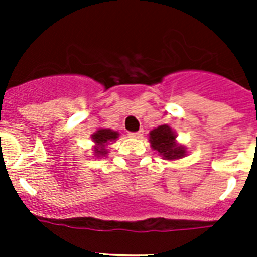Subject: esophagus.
Wrapping results in <instances>:
<instances>
[{
	"label": "esophagus",
	"instance_id": "34e87169",
	"mask_svg": "<svg viewBox=\"0 0 257 257\" xmlns=\"http://www.w3.org/2000/svg\"><path fill=\"white\" fill-rule=\"evenodd\" d=\"M128 136H130V138H136V139H139V138H142L143 136V131L140 130L138 131V133H130L128 134Z\"/></svg>",
	"mask_w": 257,
	"mask_h": 257
}]
</instances>
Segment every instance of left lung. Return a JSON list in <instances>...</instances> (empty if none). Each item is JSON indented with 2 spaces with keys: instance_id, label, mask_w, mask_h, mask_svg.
I'll return each mask as SVG.
<instances>
[{
  "instance_id": "left-lung-1",
  "label": "left lung",
  "mask_w": 257,
  "mask_h": 257,
  "mask_svg": "<svg viewBox=\"0 0 257 257\" xmlns=\"http://www.w3.org/2000/svg\"><path fill=\"white\" fill-rule=\"evenodd\" d=\"M149 143L153 151L158 153L163 160L176 161L187 156L188 149L185 145L179 144L176 133L169 124H161L149 133Z\"/></svg>"
}]
</instances>
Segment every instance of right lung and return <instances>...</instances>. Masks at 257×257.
Masks as SVG:
<instances>
[{
  "instance_id": "add662e5",
  "label": "right lung",
  "mask_w": 257,
  "mask_h": 257,
  "mask_svg": "<svg viewBox=\"0 0 257 257\" xmlns=\"http://www.w3.org/2000/svg\"><path fill=\"white\" fill-rule=\"evenodd\" d=\"M119 138V133L110 128H97L91 135V140L94 143L92 147V154L97 158L108 156V147L106 145L113 144V142Z\"/></svg>"
}]
</instances>
